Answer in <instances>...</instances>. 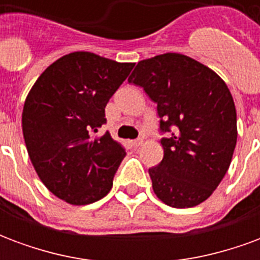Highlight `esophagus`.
<instances>
[{
	"label": "esophagus",
	"instance_id": "esophagus-1",
	"mask_svg": "<svg viewBox=\"0 0 260 260\" xmlns=\"http://www.w3.org/2000/svg\"><path fill=\"white\" fill-rule=\"evenodd\" d=\"M131 143H132V146L134 147L142 146V145H143V139H135V141H132Z\"/></svg>",
	"mask_w": 260,
	"mask_h": 260
}]
</instances>
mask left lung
<instances>
[{
	"instance_id": "left-lung-1",
	"label": "left lung",
	"mask_w": 260,
	"mask_h": 260,
	"mask_svg": "<svg viewBox=\"0 0 260 260\" xmlns=\"http://www.w3.org/2000/svg\"><path fill=\"white\" fill-rule=\"evenodd\" d=\"M157 104L161 163L149 169L153 191L177 209L193 207L212 195L233 158L237 111L229 87L214 71L184 54L139 61L128 78Z\"/></svg>"
}]
</instances>
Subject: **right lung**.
Here are the masks:
<instances>
[{
    "label": "right lung",
    "instance_id": "add662e5",
    "mask_svg": "<svg viewBox=\"0 0 260 260\" xmlns=\"http://www.w3.org/2000/svg\"><path fill=\"white\" fill-rule=\"evenodd\" d=\"M87 51L67 54L43 72L26 97L22 131L39 178L69 205L107 195L124 146L106 132V106L134 68Z\"/></svg>",
    "mask_w": 260,
    "mask_h": 260
}]
</instances>
